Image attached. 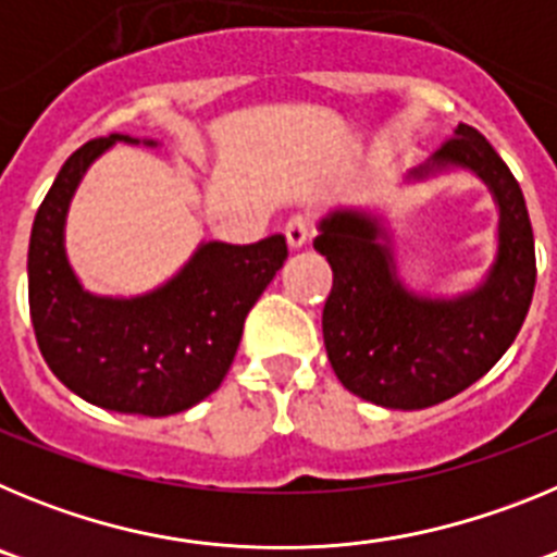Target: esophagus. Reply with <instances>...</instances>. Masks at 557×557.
<instances>
[{"instance_id":"1","label":"esophagus","mask_w":557,"mask_h":557,"mask_svg":"<svg viewBox=\"0 0 557 557\" xmlns=\"http://www.w3.org/2000/svg\"><path fill=\"white\" fill-rule=\"evenodd\" d=\"M284 236H287V245L293 250L304 248L309 243V236H312V220L304 218V214H295L289 218V223L284 225Z\"/></svg>"}]
</instances>
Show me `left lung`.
<instances>
[{
	"label": "left lung",
	"instance_id": "1",
	"mask_svg": "<svg viewBox=\"0 0 557 557\" xmlns=\"http://www.w3.org/2000/svg\"><path fill=\"white\" fill-rule=\"evenodd\" d=\"M449 166L476 172L499 203L496 262L474 293L451 301L407 293L366 211H332L314 236L334 273L323 307L329 362L346 391L391 410H424L474 385L508 351L533 301L535 243L519 181L469 125H457L412 178Z\"/></svg>",
	"mask_w": 557,
	"mask_h": 557
}]
</instances>
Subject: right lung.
I'll return each mask as SVG.
<instances>
[{"label":"right lung","instance_id":"right-lung-1","mask_svg":"<svg viewBox=\"0 0 557 557\" xmlns=\"http://www.w3.org/2000/svg\"><path fill=\"white\" fill-rule=\"evenodd\" d=\"M122 133L75 150L38 206L27 253L29 318L49 371L97 407L133 416L189 410L220 387L259 295L287 259L282 234L253 245L206 243L172 282L139 298H97L63 250L83 172ZM152 145V141H147Z\"/></svg>","mask_w":557,"mask_h":557}]
</instances>
